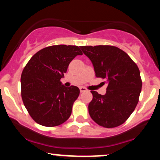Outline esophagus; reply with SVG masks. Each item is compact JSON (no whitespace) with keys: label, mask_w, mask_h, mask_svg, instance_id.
Masks as SVG:
<instances>
[{"label":"esophagus","mask_w":160,"mask_h":160,"mask_svg":"<svg viewBox=\"0 0 160 160\" xmlns=\"http://www.w3.org/2000/svg\"><path fill=\"white\" fill-rule=\"evenodd\" d=\"M80 92H86L87 91V89H86V88H85V87H80Z\"/></svg>","instance_id":"esophagus-1"}]
</instances>
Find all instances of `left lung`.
Listing matches in <instances>:
<instances>
[{"instance_id": "8db88e82", "label": "left lung", "mask_w": 160, "mask_h": 160, "mask_svg": "<svg viewBox=\"0 0 160 160\" xmlns=\"http://www.w3.org/2000/svg\"><path fill=\"white\" fill-rule=\"evenodd\" d=\"M80 49L94 66L95 76L106 79V94L91 91V118L104 128L124 123L135 111L141 91L140 71L126 52L114 46H82Z\"/></svg>"}]
</instances>
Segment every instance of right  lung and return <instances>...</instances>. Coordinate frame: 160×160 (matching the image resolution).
<instances>
[{
    "instance_id": "add662e5",
    "label": "right lung",
    "mask_w": 160,
    "mask_h": 160,
    "mask_svg": "<svg viewBox=\"0 0 160 160\" xmlns=\"http://www.w3.org/2000/svg\"><path fill=\"white\" fill-rule=\"evenodd\" d=\"M78 55L82 52L78 46H50L36 52L25 66L21 75L22 98L37 123L53 127L70 117L80 89L74 86L65 87L60 80Z\"/></svg>"
}]
</instances>
